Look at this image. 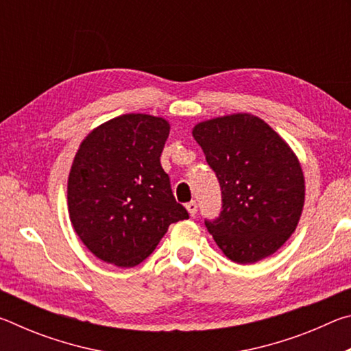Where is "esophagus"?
<instances>
[{
    "label": "esophagus",
    "mask_w": 351,
    "mask_h": 351,
    "mask_svg": "<svg viewBox=\"0 0 351 351\" xmlns=\"http://www.w3.org/2000/svg\"><path fill=\"white\" fill-rule=\"evenodd\" d=\"M186 209H187V212H189V215H190V217H195V215H197V209H198V206H197V203H195V201H190V203H187V204H186Z\"/></svg>",
    "instance_id": "34e87169"
}]
</instances>
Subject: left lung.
Returning a JSON list of instances; mask_svg holds the SVG:
<instances>
[{
	"label": "left lung",
	"mask_w": 351,
	"mask_h": 351,
	"mask_svg": "<svg viewBox=\"0 0 351 351\" xmlns=\"http://www.w3.org/2000/svg\"><path fill=\"white\" fill-rule=\"evenodd\" d=\"M192 136L221 186V215L206 223L218 247L240 265L277 252L305 204V176L293 148L251 112L198 122Z\"/></svg>",
	"instance_id": "obj_1"
}]
</instances>
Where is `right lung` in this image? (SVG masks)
<instances>
[{
  "label": "right lung",
  "instance_id": "add662e5",
  "mask_svg": "<svg viewBox=\"0 0 351 351\" xmlns=\"http://www.w3.org/2000/svg\"><path fill=\"white\" fill-rule=\"evenodd\" d=\"M169 133L167 119L130 112L80 142L68 176V213L83 245L105 263L133 268L171 223L189 218L159 162Z\"/></svg>",
  "mask_w": 351,
  "mask_h": 351
}]
</instances>
